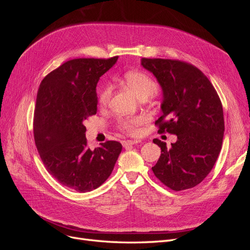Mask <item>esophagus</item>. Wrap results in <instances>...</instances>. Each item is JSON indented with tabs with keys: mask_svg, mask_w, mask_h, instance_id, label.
I'll return each instance as SVG.
<instances>
[{
	"mask_svg": "<svg viewBox=\"0 0 250 250\" xmlns=\"http://www.w3.org/2000/svg\"><path fill=\"white\" fill-rule=\"evenodd\" d=\"M141 143L140 140H127L125 142H124V147L125 148H127V147H130L133 145H137V144Z\"/></svg>",
	"mask_w": 250,
	"mask_h": 250,
	"instance_id": "obj_1",
	"label": "esophagus"
}]
</instances>
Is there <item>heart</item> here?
Segmentation results:
<instances>
[{
  "instance_id": "b5f03b06",
  "label": "heart",
  "mask_w": 250,
  "mask_h": 250,
  "mask_svg": "<svg viewBox=\"0 0 250 250\" xmlns=\"http://www.w3.org/2000/svg\"><path fill=\"white\" fill-rule=\"evenodd\" d=\"M124 81L132 89L139 99H148L157 92V85L147 74L139 71H130L124 75ZM112 88L110 84H105L99 92V103L106 105L111 97ZM142 124L139 116L125 117L121 121V125L128 134H136L138 126Z\"/></svg>"
}]
</instances>
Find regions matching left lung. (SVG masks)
Instances as JSON below:
<instances>
[{"instance_id":"obj_1","label":"left lung","mask_w":250,"mask_h":250,"mask_svg":"<svg viewBox=\"0 0 250 250\" xmlns=\"http://www.w3.org/2000/svg\"><path fill=\"white\" fill-rule=\"evenodd\" d=\"M162 89L159 133L177 136L167 148L154 139L161 155L152 167L155 176L169 188L183 190L201 183L214 167L224 137L221 100L208 79L193 65L180 61L142 59Z\"/></svg>"}]
</instances>
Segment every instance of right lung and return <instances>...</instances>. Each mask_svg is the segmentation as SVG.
Wrapping results in <instances>:
<instances>
[{"label":"right lung","mask_w":250,"mask_h":250,"mask_svg":"<svg viewBox=\"0 0 250 250\" xmlns=\"http://www.w3.org/2000/svg\"><path fill=\"white\" fill-rule=\"evenodd\" d=\"M116 61L117 57L68 61L43 79L37 92L33 124L37 151L47 171L79 192L99 188L123 149L121 143L107 141L91 150L84 125L97 112L99 79Z\"/></svg>","instance_id":"obj_1"}]
</instances>
